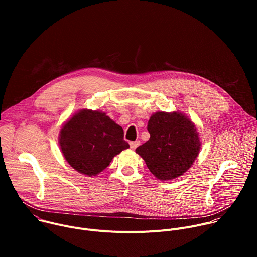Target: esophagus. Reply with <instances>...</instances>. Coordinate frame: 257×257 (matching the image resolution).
<instances>
[{
  "label": "esophagus",
  "instance_id": "34e87169",
  "mask_svg": "<svg viewBox=\"0 0 257 257\" xmlns=\"http://www.w3.org/2000/svg\"><path fill=\"white\" fill-rule=\"evenodd\" d=\"M140 144V141L139 140H135V141H131L130 142V148L132 149V150H135L137 146Z\"/></svg>",
  "mask_w": 257,
  "mask_h": 257
}]
</instances>
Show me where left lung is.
Here are the masks:
<instances>
[{"mask_svg": "<svg viewBox=\"0 0 257 257\" xmlns=\"http://www.w3.org/2000/svg\"><path fill=\"white\" fill-rule=\"evenodd\" d=\"M148 130L151 138L135 152L158 179H175L192 166L200 140L194 124L186 116L158 112L151 117Z\"/></svg>", "mask_w": 257, "mask_h": 257, "instance_id": "left-lung-1", "label": "left lung"}]
</instances>
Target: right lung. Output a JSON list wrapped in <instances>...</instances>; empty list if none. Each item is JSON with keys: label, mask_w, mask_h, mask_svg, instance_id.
Wrapping results in <instances>:
<instances>
[{"label": "right lung", "mask_w": 257, "mask_h": 257, "mask_svg": "<svg viewBox=\"0 0 257 257\" xmlns=\"http://www.w3.org/2000/svg\"><path fill=\"white\" fill-rule=\"evenodd\" d=\"M59 142L69 165L87 176L100 173L129 148L123 128L104 113L91 109L73 116L61 129Z\"/></svg>", "instance_id": "obj_1"}]
</instances>
